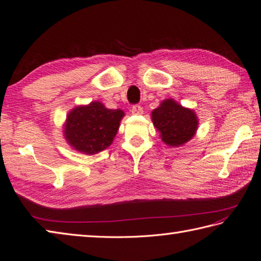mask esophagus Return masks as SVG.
<instances>
[{
	"label": "esophagus",
	"mask_w": 261,
	"mask_h": 261,
	"mask_svg": "<svg viewBox=\"0 0 261 261\" xmlns=\"http://www.w3.org/2000/svg\"><path fill=\"white\" fill-rule=\"evenodd\" d=\"M131 112H132V114H135V115H141L142 113H144V110H142V107L140 105H134L131 109Z\"/></svg>",
	"instance_id": "esophagus-1"
}]
</instances>
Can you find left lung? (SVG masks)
<instances>
[{
	"instance_id": "obj_1",
	"label": "left lung",
	"mask_w": 261,
	"mask_h": 261,
	"mask_svg": "<svg viewBox=\"0 0 261 261\" xmlns=\"http://www.w3.org/2000/svg\"><path fill=\"white\" fill-rule=\"evenodd\" d=\"M151 121L160 132L162 141L170 147H180L190 141L199 124L196 112L173 98L162 100L160 106L152 110Z\"/></svg>"
}]
</instances>
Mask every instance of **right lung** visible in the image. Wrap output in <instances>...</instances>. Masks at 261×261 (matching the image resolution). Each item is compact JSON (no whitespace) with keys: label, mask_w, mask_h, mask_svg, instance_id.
<instances>
[{"label":"right lung","mask_w":261,"mask_h":261,"mask_svg":"<svg viewBox=\"0 0 261 261\" xmlns=\"http://www.w3.org/2000/svg\"><path fill=\"white\" fill-rule=\"evenodd\" d=\"M123 116L122 110H110L98 100L79 105L66 115L63 137L72 149L95 155L112 145Z\"/></svg>","instance_id":"right-lung-1"}]
</instances>
